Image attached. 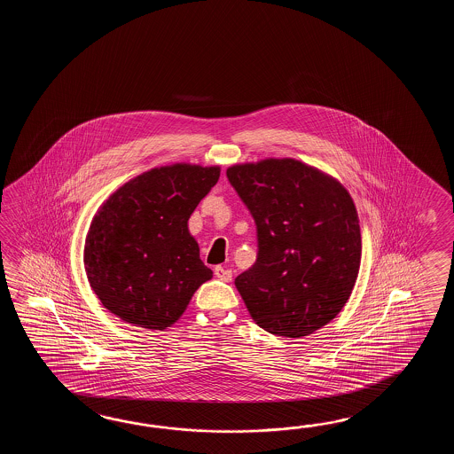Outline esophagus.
<instances>
[{"instance_id":"34e87169","label":"esophagus","mask_w":454,"mask_h":454,"mask_svg":"<svg viewBox=\"0 0 454 454\" xmlns=\"http://www.w3.org/2000/svg\"><path fill=\"white\" fill-rule=\"evenodd\" d=\"M214 274H215V278H219L223 282H231V270H225L223 266H215L214 268Z\"/></svg>"}]
</instances>
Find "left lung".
I'll use <instances>...</instances> for the list:
<instances>
[{"instance_id": "8db88e82", "label": "left lung", "mask_w": 454, "mask_h": 454, "mask_svg": "<svg viewBox=\"0 0 454 454\" xmlns=\"http://www.w3.org/2000/svg\"><path fill=\"white\" fill-rule=\"evenodd\" d=\"M248 207L258 256L235 286L256 325L301 338L336 318L356 286L362 237L342 184L294 159L227 168Z\"/></svg>"}]
</instances>
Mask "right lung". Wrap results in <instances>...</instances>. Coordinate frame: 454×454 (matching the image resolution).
<instances>
[{
    "mask_svg": "<svg viewBox=\"0 0 454 454\" xmlns=\"http://www.w3.org/2000/svg\"><path fill=\"white\" fill-rule=\"evenodd\" d=\"M219 175V167L168 165L137 175L106 200L84 247L87 279L106 309L160 331L184 315L213 278L188 219Z\"/></svg>",
    "mask_w": 454,
    "mask_h": 454,
    "instance_id": "obj_1",
    "label": "right lung"
}]
</instances>
